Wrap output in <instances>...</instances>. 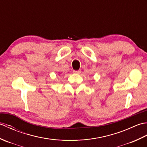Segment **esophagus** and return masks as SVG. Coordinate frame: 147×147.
I'll use <instances>...</instances> for the list:
<instances>
[{"instance_id": "1", "label": "esophagus", "mask_w": 147, "mask_h": 147, "mask_svg": "<svg viewBox=\"0 0 147 147\" xmlns=\"http://www.w3.org/2000/svg\"><path fill=\"white\" fill-rule=\"evenodd\" d=\"M73 73L75 74H80L81 73V70H78V71H73Z\"/></svg>"}]
</instances>
